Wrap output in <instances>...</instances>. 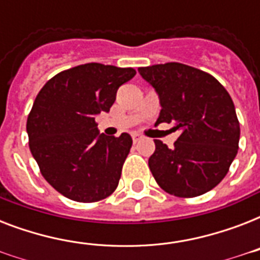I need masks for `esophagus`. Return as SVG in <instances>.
Segmentation results:
<instances>
[{
  "mask_svg": "<svg viewBox=\"0 0 260 260\" xmlns=\"http://www.w3.org/2000/svg\"><path fill=\"white\" fill-rule=\"evenodd\" d=\"M140 139H142V136H140V135H134V136H132V140H134V143H138Z\"/></svg>",
  "mask_w": 260,
  "mask_h": 260,
  "instance_id": "obj_1",
  "label": "esophagus"
}]
</instances>
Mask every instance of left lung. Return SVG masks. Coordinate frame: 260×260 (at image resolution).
Instances as JSON below:
<instances>
[{
    "mask_svg": "<svg viewBox=\"0 0 260 260\" xmlns=\"http://www.w3.org/2000/svg\"><path fill=\"white\" fill-rule=\"evenodd\" d=\"M139 73L156 90L160 113L155 122L181 131L169 148L155 142L148 166L169 194L191 198L222 181L239 150L240 125L232 98L205 71L182 63L140 67Z\"/></svg>",
    "mask_w": 260,
    "mask_h": 260,
    "instance_id": "8db88e82",
    "label": "left lung"
}]
</instances>
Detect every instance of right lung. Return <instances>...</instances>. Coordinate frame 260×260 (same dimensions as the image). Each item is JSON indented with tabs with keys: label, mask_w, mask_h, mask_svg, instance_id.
I'll use <instances>...</instances> for the list:
<instances>
[{
	"label": "right lung",
	"mask_w": 260,
	"mask_h": 260,
	"mask_svg": "<svg viewBox=\"0 0 260 260\" xmlns=\"http://www.w3.org/2000/svg\"><path fill=\"white\" fill-rule=\"evenodd\" d=\"M131 67L86 63L59 73L42 87L26 120L29 150L56 191L78 202L109 197L118 185L132 138L100 134L95 116L109 112Z\"/></svg>",
	"instance_id": "1"
}]
</instances>
